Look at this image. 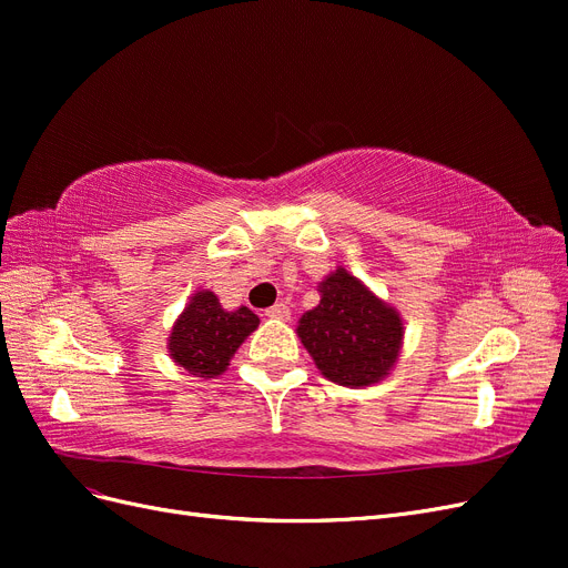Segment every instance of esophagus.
Masks as SVG:
<instances>
[{
	"label": "esophagus",
	"instance_id": "1",
	"mask_svg": "<svg viewBox=\"0 0 568 568\" xmlns=\"http://www.w3.org/2000/svg\"><path fill=\"white\" fill-rule=\"evenodd\" d=\"M265 315H267L270 320H282V322H286V320L291 317V311H288V305H286V303H277V305L267 307Z\"/></svg>",
	"mask_w": 568,
	"mask_h": 568
}]
</instances>
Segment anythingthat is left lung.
<instances>
[{
	"label": "left lung",
	"mask_w": 568,
	"mask_h": 568,
	"mask_svg": "<svg viewBox=\"0 0 568 568\" xmlns=\"http://www.w3.org/2000/svg\"><path fill=\"white\" fill-rule=\"evenodd\" d=\"M317 291L320 303L301 315L296 334L324 379L348 388L384 382L403 351L398 307L343 265L326 274Z\"/></svg>",
	"instance_id": "8db88e82"
}]
</instances>
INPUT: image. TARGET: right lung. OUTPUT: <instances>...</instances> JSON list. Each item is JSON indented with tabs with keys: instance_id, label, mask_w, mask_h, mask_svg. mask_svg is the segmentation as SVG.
Segmentation results:
<instances>
[{
	"instance_id": "obj_1",
	"label": "right lung",
	"mask_w": 568,
	"mask_h": 568,
	"mask_svg": "<svg viewBox=\"0 0 568 568\" xmlns=\"http://www.w3.org/2000/svg\"><path fill=\"white\" fill-rule=\"evenodd\" d=\"M257 324L261 320L246 305L227 311L211 288H199L170 329L168 355L192 376L215 379Z\"/></svg>"
}]
</instances>
